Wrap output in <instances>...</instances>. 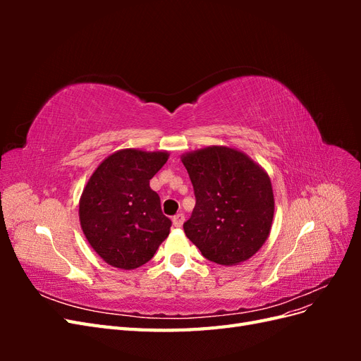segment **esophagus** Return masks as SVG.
<instances>
[{
	"label": "esophagus",
	"mask_w": 361,
	"mask_h": 361,
	"mask_svg": "<svg viewBox=\"0 0 361 361\" xmlns=\"http://www.w3.org/2000/svg\"><path fill=\"white\" fill-rule=\"evenodd\" d=\"M171 221H173L174 227H182V224L185 221V216H183V214H178L171 218Z\"/></svg>",
	"instance_id": "esophagus-1"
}]
</instances>
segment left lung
<instances>
[{"instance_id": "obj_1", "label": "left lung", "mask_w": 361, "mask_h": 361, "mask_svg": "<svg viewBox=\"0 0 361 361\" xmlns=\"http://www.w3.org/2000/svg\"><path fill=\"white\" fill-rule=\"evenodd\" d=\"M194 187L195 206L185 235L202 255L224 267L239 265L265 244L274 218L268 173L244 152L207 146L180 157Z\"/></svg>"}]
</instances>
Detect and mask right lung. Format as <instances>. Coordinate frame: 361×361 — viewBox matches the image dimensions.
<instances>
[{
    "mask_svg": "<svg viewBox=\"0 0 361 361\" xmlns=\"http://www.w3.org/2000/svg\"><path fill=\"white\" fill-rule=\"evenodd\" d=\"M167 150L120 149L96 167L80 197V224L90 247L108 265L135 269L149 262L170 233L150 179Z\"/></svg>",
    "mask_w": 361,
    "mask_h": 361,
    "instance_id": "obj_1",
    "label": "right lung"
}]
</instances>
